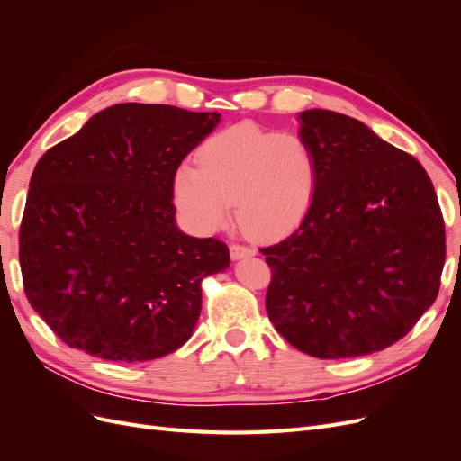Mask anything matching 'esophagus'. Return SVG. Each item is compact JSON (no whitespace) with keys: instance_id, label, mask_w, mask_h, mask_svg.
Returning a JSON list of instances; mask_svg holds the SVG:
<instances>
[{"instance_id":"1","label":"esophagus","mask_w":461,"mask_h":461,"mask_svg":"<svg viewBox=\"0 0 461 461\" xmlns=\"http://www.w3.org/2000/svg\"><path fill=\"white\" fill-rule=\"evenodd\" d=\"M249 256H256V252H254L252 248L239 246V244H232V246H230V258H232L234 261L244 259V258H249Z\"/></svg>"}]
</instances>
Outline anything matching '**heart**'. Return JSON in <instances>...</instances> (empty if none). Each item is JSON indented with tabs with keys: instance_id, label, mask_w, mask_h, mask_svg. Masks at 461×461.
<instances>
[{
	"instance_id": "heart-1",
	"label": "heart",
	"mask_w": 461,
	"mask_h": 461,
	"mask_svg": "<svg viewBox=\"0 0 461 461\" xmlns=\"http://www.w3.org/2000/svg\"><path fill=\"white\" fill-rule=\"evenodd\" d=\"M198 169L175 173V203L200 232H215L236 207L240 229L258 240L294 230L308 215L317 188V159L296 132H271L254 122L221 131L196 151Z\"/></svg>"
}]
</instances>
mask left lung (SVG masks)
Masks as SVG:
<instances>
[{
	"label": "left lung",
	"instance_id": "obj_1",
	"mask_svg": "<svg viewBox=\"0 0 461 461\" xmlns=\"http://www.w3.org/2000/svg\"><path fill=\"white\" fill-rule=\"evenodd\" d=\"M317 159L315 198L288 239L263 248L271 323L321 359L381 352L437 300L444 221L421 163L367 124L327 109L298 115Z\"/></svg>",
	"mask_w": 461,
	"mask_h": 461
}]
</instances>
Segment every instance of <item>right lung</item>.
<instances>
[{
    "label": "right lung",
    "mask_w": 461,
    "mask_h": 461,
    "mask_svg": "<svg viewBox=\"0 0 461 461\" xmlns=\"http://www.w3.org/2000/svg\"><path fill=\"white\" fill-rule=\"evenodd\" d=\"M221 113L117 104L36 163L19 232L26 298L71 348L109 361L175 352L229 248L175 221L178 165Z\"/></svg>",
    "instance_id": "obj_1"
}]
</instances>
